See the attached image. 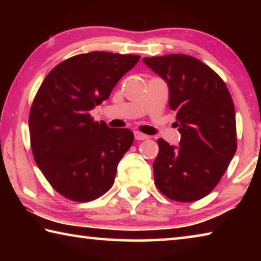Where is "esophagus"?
Instances as JSON below:
<instances>
[{
    "label": "esophagus",
    "mask_w": 261,
    "mask_h": 261,
    "mask_svg": "<svg viewBox=\"0 0 261 261\" xmlns=\"http://www.w3.org/2000/svg\"><path fill=\"white\" fill-rule=\"evenodd\" d=\"M135 138L136 140H146L148 139V136L141 134L139 131H135Z\"/></svg>",
    "instance_id": "obj_1"
}]
</instances>
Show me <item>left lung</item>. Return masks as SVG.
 Instances as JSON below:
<instances>
[{"instance_id": "obj_1", "label": "left lung", "mask_w": 261, "mask_h": 261, "mask_svg": "<svg viewBox=\"0 0 261 261\" xmlns=\"http://www.w3.org/2000/svg\"><path fill=\"white\" fill-rule=\"evenodd\" d=\"M169 87L179 146L158 139L154 183L171 200L190 202L212 192L237 149L235 107L226 84L214 70L184 54L144 57Z\"/></svg>"}]
</instances>
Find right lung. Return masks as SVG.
<instances>
[{
  "instance_id": "add662e5",
  "label": "right lung",
  "mask_w": 261,
  "mask_h": 261,
  "mask_svg": "<svg viewBox=\"0 0 261 261\" xmlns=\"http://www.w3.org/2000/svg\"><path fill=\"white\" fill-rule=\"evenodd\" d=\"M139 59L79 54L56 65L38 90L29 117L34 160L51 187L70 200H94L113 187L134 132L94 122L90 110L109 98Z\"/></svg>"
}]
</instances>
